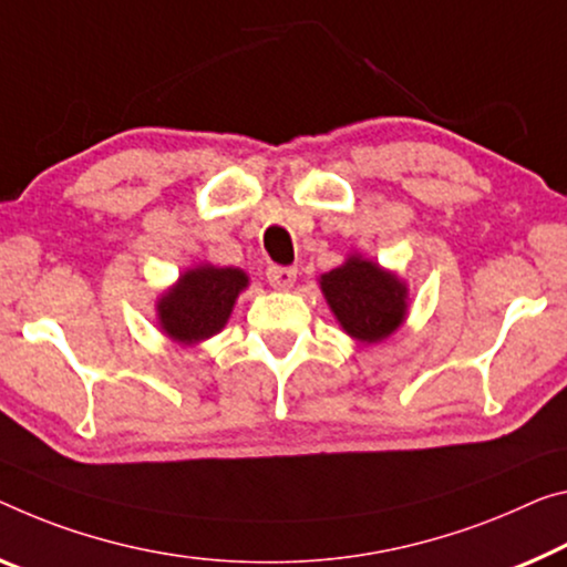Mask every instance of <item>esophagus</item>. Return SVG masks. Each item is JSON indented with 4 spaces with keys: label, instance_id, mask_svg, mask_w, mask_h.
<instances>
[{
    "label": "esophagus",
    "instance_id": "esophagus-1",
    "mask_svg": "<svg viewBox=\"0 0 567 567\" xmlns=\"http://www.w3.org/2000/svg\"><path fill=\"white\" fill-rule=\"evenodd\" d=\"M266 278L274 289H291L296 284V268L291 266H268L266 268Z\"/></svg>",
    "mask_w": 567,
    "mask_h": 567
}]
</instances>
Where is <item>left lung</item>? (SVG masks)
<instances>
[{
  "label": "left lung",
  "mask_w": 567,
  "mask_h": 567,
  "mask_svg": "<svg viewBox=\"0 0 567 567\" xmlns=\"http://www.w3.org/2000/svg\"><path fill=\"white\" fill-rule=\"evenodd\" d=\"M319 286L337 321L357 342H382L405 321L408 286L368 258L350 256L321 276Z\"/></svg>",
  "instance_id": "8db88e82"
}]
</instances>
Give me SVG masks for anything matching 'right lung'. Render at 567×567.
Returning a JSON list of instances; mask_svg holds the SVG:
<instances>
[{
    "instance_id": "add662e5",
    "label": "right lung",
    "mask_w": 567,
    "mask_h": 567,
    "mask_svg": "<svg viewBox=\"0 0 567 567\" xmlns=\"http://www.w3.org/2000/svg\"><path fill=\"white\" fill-rule=\"evenodd\" d=\"M248 286L240 268L199 264L179 276V281L156 301V319L172 342L197 344L228 324L238 293Z\"/></svg>"
}]
</instances>
